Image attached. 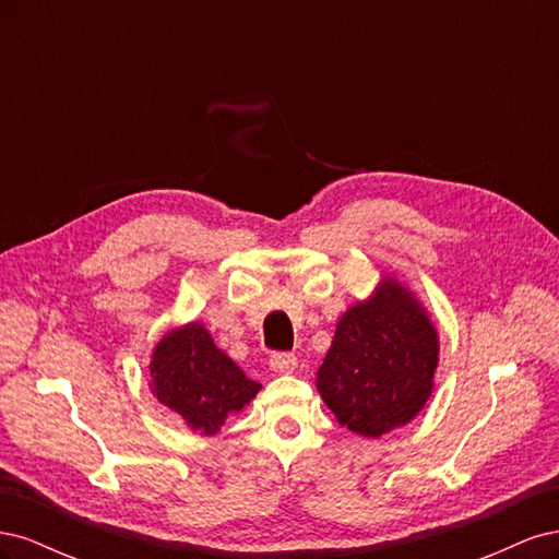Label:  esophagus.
I'll return each mask as SVG.
<instances>
[{
  "instance_id": "34e87169",
  "label": "esophagus",
  "mask_w": 559,
  "mask_h": 559,
  "mask_svg": "<svg viewBox=\"0 0 559 559\" xmlns=\"http://www.w3.org/2000/svg\"><path fill=\"white\" fill-rule=\"evenodd\" d=\"M296 364V354L292 352H275L273 357H270V368L277 370V373H292Z\"/></svg>"
}]
</instances>
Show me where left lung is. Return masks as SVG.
Segmentation results:
<instances>
[{"mask_svg": "<svg viewBox=\"0 0 559 559\" xmlns=\"http://www.w3.org/2000/svg\"><path fill=\"white\" fill-rule=\"evenodd\" d=\"M438 337L427 312L394 280L337 321L317 386L349 431L378 438L411 421L431 394Z\"/></svg>", "mask_w": 559, "mask_h": 559, "instance_id": "1", "label": "left lung"}]
</instances>
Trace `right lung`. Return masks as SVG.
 Instances as JSON below:
<instances>
[{"instance_id": "obj_1", "label": "right lung", "mask_w": 559, "mask_h": 559, "mask_svg": "<svg viewBox=\"0 0 559 559\" xmlns=\"http://www.w3.org/2000/svg\"><path fill=\"white\" fill-rule=\"evenodd\" d=\"M151 389L191 429L210 436L230 413H240L261 384L214 345L205 326L189 324L158 343L151 359Z\"/></svg>"}]
</instances>
